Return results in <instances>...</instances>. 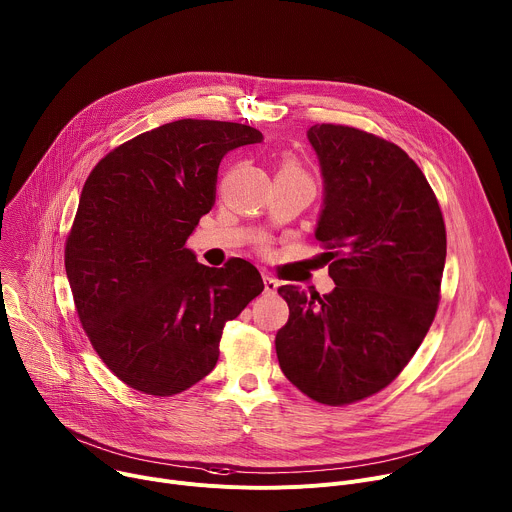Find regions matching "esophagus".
Instances as JSON below:
<instances>
[{"instance_id":"esophagus-1","label":"esophagus","mask_w":512,"mask_h":512,"mask_svg":"<svg viewBox=\"0 0 512 512\" xmlns=\"http://www.w3.org/2000/svg\"><path fill=\"white\" fill-rule=\"evenodd\" d=\"M262 280H264V293H268V295H274L276 291H278V280H274L272 276H268V274H264L262 276Z\"/></svg>"}]
</instances>
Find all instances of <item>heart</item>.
<instances>
[{
    "mask_svg": "<svg viewBox=\"0 0 512 512\" xmlns=\"http://www.w3.org/2000/svg\"><path fill=\"white\" fill-rule=\"evenodd\" d=\"M280 170H289V173H301V168H299L297 162H293V160H287L285 166H282Z\"/></svg>",
    "mask_w": 512,
    "mask_h": 512,
    "instance_id": "heart-1",
    "label": "heart"
}]
</instances>
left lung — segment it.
Segmentation results:
<instances>
[{
	"label": "left lung",
	"mask_w": 512,
	"mask_h": 512,
	"mask_svg": "<svg viewBox=\"0 0 512 512\" xmlns=\"http://www.w3.org/2000/svg\"><path fill=\"white\" fill-rule=\"evenodd\" d=\"M323 209L315 238L335 289L280 287L289 321L276 333L280 370L309 399L339 407L388 386L427 335L445 266V223L421 168L374 134L311 126Z\"/></svg>",
	"instance_id": "1"
}]
</instances>
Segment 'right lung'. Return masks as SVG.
Returning a JSON list of instances; mask_svg holds the SVG:
<instances>
[{
  "label": "right lung",
  "mask_w": 512,
  "mask_h": 512,
  "mask_svg": "<svg viewBox=\"0 0 512 512\" xmlns=\"http://www.w3.org/2000/svg\"><path fill=\"white\" fill-rule=\"evenodd\" d=\"M256 142L244 124L170 122L113 148L85 181L65 246L77 315L105 366L144 394L205 378L223 325L264 289L250 262L209 268L185 248L215 203L221 158Z\"/></svg>",
  "instance_id": "1"
}]
</instances>
